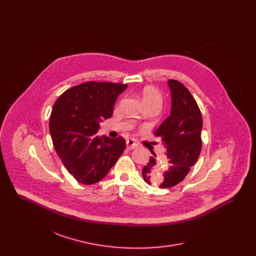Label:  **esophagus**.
Masks as SVG:
<instances>
[{
    "instance_id": "obj_1",
    "label": "esophagus",
    "mask_w": 256,
    "mask_h": 256,
    "mask_svg": "<svg viewBox=\"0 0 256 256\" xmlns=\"http://www.w3.org/2000/svg\"><path fill=\"white\" fill-rule=\"evenodd\" d=\"M136 146H137V143L134 141V139H128L126 140V148L128 150H132Z\"/></svg>"
}]
</instances>
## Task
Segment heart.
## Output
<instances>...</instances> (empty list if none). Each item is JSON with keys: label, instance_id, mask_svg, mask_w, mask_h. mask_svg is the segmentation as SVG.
Segmentation results:
<instances>
[{"label": "heart", "instance_id": "obj_1", "mask_svg": "<svg viewBox=\"0 0 256 256\" xmlns=\"http://www.w3.org/2000/svg\"><path fill=\"white\" fill-rule=\"evenodd\" d=\"M142 98L143 100L145 102V104H158L160 106L162 97L161 94L158 91V89H156L154 86H146L143 88L142 90Z\"/></svg>", "mask_w": 256, "mask_h": 256}]
</instances>
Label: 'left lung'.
<instances>
[{
    "label": "left lung",
    "instance_id": "1",
    "mask_svg": "<svg viewBox=\"0 0 256 256\" xmlns=\"http://www.w3.org/2000/svg\"><path fill=\"white\" fill-rule=\"evenodd\" d=\"M168 86L172 95L170 116L154 132L166 148L163 161L168 169L156 178L158 167L154 158L142 169L144 180L148 184H159L160 188H170L182 182L202 150V117L195 98L176 80H170Z\"/></svg>",
    "mask_w": 256,
    "mask_h": 256
}]
</instances>
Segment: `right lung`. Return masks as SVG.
Segmentation results:
<instances>
[{
  "mask_svg": "<svg viewBox=\"0 0 256 256\" xmlns=\"http://www.w3.org/2000/svg\"><path fill=\"white\" fill-rule=\"evenodd\" d=\"M126 87L87 82L66 90L54 102L49 122L52 144L78 182L90 185L102 180L124 150L122 137L112 139L97 132Z\"/></svg>",
  "mask_w": 256,
  "mask_h": 256,
  "instance_id": "right-lung-1",
  "label": "right lung"
}]
</instances>
